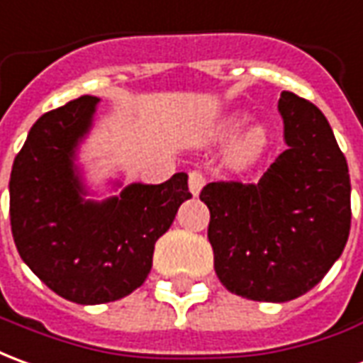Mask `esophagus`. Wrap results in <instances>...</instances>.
I'll return each instance as SVG.
<instances>
[{
  "mask_svg": "<svg viewBox=\"0 0 363 363\" xmlns=\"http://www.w3.org/2000/svg\"><path fill=\"white\" fill-rule=\"evenodd\" d=\"M203 186H205V176H203L201 172H197V169L189 172V191H191L195 197L201 194Z\"/></svg>",
  "mask_w": 363,
  "mask_h": 363,
  "instance_id": "34e87169",
  "label": "esophagus"
}]
</instances>
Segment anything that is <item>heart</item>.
<instances>
[{
	"label": "heart",
	"instance_id": "obj_1",
	"mask_svg": "<svg viewBox=\"0 0 363 363\" xmlns=\"http://www.w3.org/2000/svg\"><path fill=\"white\" fill-rule=\"evenodd\" d=\"M244 119H246L244 113H235V115L227 117L220 123V135H233L236 128L242 125ZM264 146H266V128L262 127V125H250L235 140V145H233V160L238 162V164L252 162L256 156H259V152L264 150Z\"/></svg>",
	"mask_w": 363,
	"mask_h": 363
}]
</instances>
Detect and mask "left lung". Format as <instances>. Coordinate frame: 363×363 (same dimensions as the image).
<instances>
[{
    "label": "left lung",
    "instance_id": "obj_1",
    "mask_svg": "<svg viewBox=\"0 0 363 363\" xmlns=\"http://www.w3.org/2000/svg\"><path fill=\"white\" fill-rule=\"evenodd\" d=\"M287 150L258 184L213 182L209 207L215 272L228 291L285 303L313 289L340 258L350 235V174L317 105L281 91Z\"/></svg>",
    "mask_w": 363,
    "mask_h": 363
}]
</instances>
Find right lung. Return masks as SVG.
I'll list each match as a JSON object with an SVG mask.
<instances>
[{
  "mask_svg": "<svg viewBox=\"0 0 363 363\" xmlns=\"http://www.w3.org/2000/svg\"><path fill=\"white\" fill-rule=\"evenodd\" d=\"M97 97L82 95L30 127L9 179L15 246L33 274L79 305L127 297L145 284L154 244L189 199L187 174L158 186L130 184L105 201H86L74 166L94 123Z\"/></svg>",
  "mask_w": 363,
  "mask_h": 363,
  "instance_id": "add662e5",
  "label": "right lung"
}]
</instances>
